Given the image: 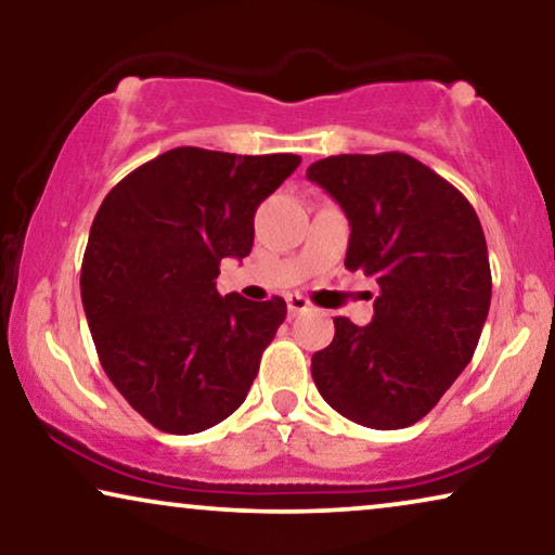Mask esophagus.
<instances>
[{
  "mask_svg": "<svg viewBox=\"0 0 555 555\" xmlns=\"http://www.w3.org/2000/svg\"><path fill=\"white\" fill-rule=\"evenodd\" d=\"M306 310H310V302L302 298V295H287V313H291L293 318L295 315H300V313H306Z\"/></svg>",
  "mask_w": 555,
  "mask_h": 555,
  "instance_id": "esophagus-1",
  "label": "esophagus"
}]
</instances>
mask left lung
Masks as SVG:
<instances>
[{
	"label": "left lung",
	"mask_w": 555,
	"mask_h": 555,
	"mask_svg": "<svg viewBox=\"0 0 555 555\" xmlns=\"http://www.w3.org/2000/svg\"><path fill=\"white\" fill-rule=\"evenodd\" d=\"M351 224L346 268L378 283L374 321L333 318L313 353L321 397L371 429L412 427L473 359L492 278L473 204L414 156L340 154L310 164Z\"/></svg>",
	"instance_id": "1"
}]
</instances>
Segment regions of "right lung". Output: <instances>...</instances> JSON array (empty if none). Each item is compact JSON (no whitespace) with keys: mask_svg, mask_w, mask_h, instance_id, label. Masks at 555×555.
Here are the masks:
<instances>
[{"mask_svg":"<svg viewBox=\"0 0 555 555\" xmlns=\"http://www.w3.org/2000/svg\"><path fill=\"white\" fill-rule=\"evenodd\" d=\"M300 156L179 146L120 179L90 227L80 295L101 366L156 429L227 420L285 321L283 298L219 295L224 257H247L255 211Z\"/></svg>","mask_w":555,"mask_h":555,"instance_id":"1","label":"right lung"}]
</instances>
